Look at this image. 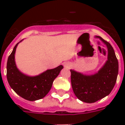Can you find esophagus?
Instances as JSON below:
<instances>
[{"instance_id":"1","label":"esophagus","mask_w":125,"mask_h":125,"mask_svg":"<svg viewBox=\"0 0 125 125\" xmlns=\"http://www.w3.org/2000/svg\"><path fill=\"white\" fill-rule=\"evenodd\" d=\"M64 67L65 68H66V69H69L71 68V64L69 63H68V62H66V63H65L64 64Z\"/></svg>"}]
</instances>
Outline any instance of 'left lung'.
Masks as SVG:
<instances>
[{"label": "left lung", "instance_id": "1", "mask_svg": "<svg viewBox=\"0 0 125 125\" xmlns=\"http://www.w3.org/2000/svg\"><path fill=\"white\" fill-rule=\"evenodd\" d=\"M96 37L100 38L108 49V60L104 66L93 75H84L70 70L74 93L79 100L88 103H94L108 96L114 88L118 74V62L113 47L102 37Z\"/></svg>", "mask_w": 125, "mask_h": 125}]
</instances>
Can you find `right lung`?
<instances>
[{
    "label": "right lung",
    "instance_id": "obj_1",
    "mask_svg": "<svg viewBox=\"0 0 125 125\" xmlns=\"http://www.w3.org/2000/svg\"><path fill=\"white\" fill-rule=\"evenodd\" d=\"M19 42L15 45L8 57L7 79L11 88L24 99L31 101L40 100L49 92L53 81L59 75L63 66L60 65L36 76H29L22 73L17 69L15 62V50Z\"/></svg>",
    "mask_w": 125,
    "mask_h": 125
}]
</instances>
